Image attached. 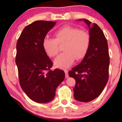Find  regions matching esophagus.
<instances>
[{
    "label": "esophagus",
    "mask_w": 122,
    "mask_h": 122,
    "mask_svg": "<svg viewBox=\"0 0 122 122\" xmlns=\"http://www.w3.org/2000/svg\"><path fill=\"white\" fill-rule=\"evenodd\" d=\"M64 72H65V74H66V78H68V77H69V75H68V71H67V70H65Z\"/></svg>",
    "instance_id": "1"
}]
</instances>
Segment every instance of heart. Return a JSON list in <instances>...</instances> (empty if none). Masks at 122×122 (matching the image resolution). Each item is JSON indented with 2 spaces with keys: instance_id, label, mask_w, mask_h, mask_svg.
<instances>
[{
  "instance_id": "heart-1",
  "label": "heart",
  "mask_w": 122,
  "mask_h": 122,
  "mask_svg": "<svg viewBox=\"0 0 122 122\" xmlns=\"http://www.w3.org/2000/svg\"><path fill=\"white\" fill-rule=\"evenodd\" d=\"M56 38H45L43 48L50 57H54L59 53V44H64V53L54 60L56 67L66 69L74 63L75 59L80 61L86 56L89 50L91 37L89 33L79 28L66 25L54 33Z\"/></svg>"
}]
</instances>
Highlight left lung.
Wrapping results in <instances>:
<instances>
[{"label":"left lung","mask_w":122,"mask_h":122,"mask_svg":"<svg viewBox=\"0 0 122 122\" xmlns=\"http://www.w3.org/2000/svg\"><path fill=\"white\" fill-rule=\"evenodd\" d=\"M89 28L91 43L82 61L69 71V76L76 80L73 88L75 99L88 102L98 97L108 81L109 56L107 41L97 24L86 19Z\"/></svg>","instance_id":"obj_1"}]
</instances>
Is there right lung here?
<instances>
[{"label":"right lung","mask_w":122,"mask_h":122,"mask_svg":"<svg viewBox=\"0 0 122 122\" xmlns=\"http://www.w3.org/2000/svg\"><path fill=\"white\" fill-rule=\"evenodd\" d=\"M56 21L38 20L23 29L16 43L15 63L21 89L32 101L49 102L58 86L64 81V71H51L53 63L43 48V41Z\"/></svg>","instance_id":"1"}]
</instances>
